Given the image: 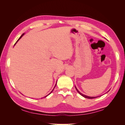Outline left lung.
<instances>
[{
    "label": "left lung",
    "instance_id": "left-lung-1",
    "mask_svg": "<svg viewBox=\"0 0 125 125\" xmlns=\"http://www.w3.org/2000/svg\"><path fill=\"white\" fill-rule=\"evenodd\" d=\"M75 89H76V90L77 91V92L80 94L81 95H82V96H83V97H84L85 98H86V99H95V98H96V97H97H97H90V96H86V95H84V94H82V93H81L78 90V89H77V88L75 86Z\"/></svg>",
    "mask_w": 125,
    "mask_h": 125
}]
</instances>
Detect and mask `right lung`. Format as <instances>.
I'll return each mask as SVG.
<instances>
[{"instance_id": "add662e5", "label": "right lung", "mask_w": 125, "mask_h": 125, "mask_svg": "<svg viewBox=\"0 0 125 125\" xmlns=\"http://www.w3.org/2000/svg\"><path fill=\"white\" fill-rule=\"evenodd\" d=\"M24 33H23V34H22V35H21V36L20 37V38L18 39V41H19V40H20V39L21 38V37H22V36H23V35H24ZM17 42H16V43H17ZM16 43H15V44H16ZM15 44H14V45H15ZM56 85H55V86H56ZM55 87H54V88H55ZM54 89H53V90H52V91H51V93H50V94H48V95H50V94H51V93H52V91H53V90H54ZM47 96H45L44 97H46Z\"/></svg>"}]
</instances>
